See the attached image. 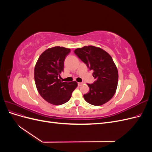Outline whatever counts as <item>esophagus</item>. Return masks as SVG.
Segmentation results:
<instances>
[{
    "mask_svg": "<svg viewBox=\"0 0 152 152\" xmlns=\"http://www.w3.org/2000/svg\"><path fill=\"white\" fill-rule=\"evenodd\" d=\"M82 84H83V83H82V82H78V86H81L82 85Z\"/></svg>",
    "mask_w": 152,
    "mask_h": 152,
    "instance_id": "34e87169",
    "label": "esophagus"
}]
</instances>
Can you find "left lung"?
Returning <instances> with one entry per match:
<instances>
[{
    "instance_id": "1",
    "label": "left lung",
    "mask_w": 152,
    "mask_h": 152,
    "mask_svg": "<svg viewBox=\"0 0 152 152\" xmlns=\"http://www.w3.org/2000/svg\"><path fill=\"white\" fill-rule=\"evenodd\" d=\"M74 53L93 72L96 79L87 84L88 93L84 94L87 103L95 106L102 105L112 99L115 93L118 84V71L112 57L104 50L94 46L77 48Z\"/></svg>"
}]
</instances>
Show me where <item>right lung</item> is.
Masks as SVG:
<instances>
[{"mask_svg":"<svg viewBox=\"0 0 152 152\" xmlns=\"http://www.w3.org/2000/svg\"><path fill=\"white\" fill-rule=\"evenodd\" d=\"M70 49L56 46L42 53L34 70L37 89L48 103L60 105L70 99L72 93L77 87L75 81L63 82L59 79L64 70V62Z\"/></svg>","mask_w":152,"mask_h":152,"instance_id":"1","label":"right lung"}]
</instances>
